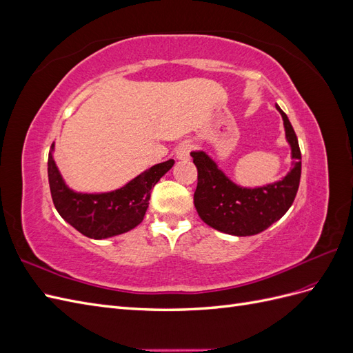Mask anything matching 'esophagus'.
Here are the masks:
<instances>
[{"mask_svg": "<svg viewBox=\"0 0 353 353\" xmlns=\"http://www.w3.org/2000/svg\"><path fill=\"white\" fill-rule=\"evenodd\" d=\"M190 152H191V143L190 141L181 143L179 147L176 148V159L188 160L190 159Z\"/></svg>", "mask_w": 353, "mask_h": 353, "instance_id": "esophagus-1", "label": "esophagus"}]
</instances>
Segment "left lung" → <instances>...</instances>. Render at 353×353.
<instances>
[{"instance_id":"left-lung-1","label":"left lung","mask_w":353,"mask_h":353,"mask_svg":"<svg viewBox=\"0 0 353 353\" xmlns=\"http://www.w3.org/2000/svg\"><path fill=\"white\" fill-rule=\"evenodd\" d=\"M275 108L283 117L285 141L293 159V168L281 181L253 188L243 187L228 178L206 152L190 153L199 172L194 206L209 227L230 236H254L281 219L293 205L301 183L302 154L287 114L279 104Z\"/></svg>"}]
</instances>
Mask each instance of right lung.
<instances>
[{
    "mask_svg": "<svg viewBox=\"0 0 353 353\" xmlns=\"http://www.w3.org/2000/svg\"><path fill=\"white\" fill-rule=\"evenodd\" d=\"M54 143L48 153V183L59 215L85 237L110 239L140 225L148 208L152 188L175 160L169 159L137 175L123 187L105 193H81L61 176L54 159Z\"/></svg>",
    "mask_w": 353,
    "mask_h": 353,
    "instance_id": "right-lung-1",
    "label": "right lung"
}]
</instances>
